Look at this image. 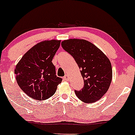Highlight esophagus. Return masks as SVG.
Segmentation results:
<instances>
[{"mask_svg": "<svg viewBox=\"0 0 135 135\" xmlns=\"http://www.w3.org/2000/svg\"><path fill=\"white\" fill-rule=\"evenodd\" d=\"M63 79H64V80H65V81H68V80H69V76H68V75H66V76H65L63 78Z\"/></svg>", "mask_w": 135, "mask_h": 135, "instance_id": "1", "label": "esophagus"}]
</instances>
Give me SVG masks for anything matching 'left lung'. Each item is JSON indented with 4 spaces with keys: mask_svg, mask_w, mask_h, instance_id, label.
<instances>
[{
    "mask_svg": "<svg viewBox=\"0 0 135 135\" xmlns=\"http://www.w3.org/2000/svg\"><path fill=\"white\" fill-rule=\"evenodd\" d=\"M61 46L76 60L84 79V86L75 91L85 103H94L108 91L112 79L111 63L108 57L91 42L85 39H70Z\"/></svg>",
    "mask_w": 135,
    "mask_h": 135,
    "instance_id": "left-lung-1",
    "label": "left lung"
}]
</instances>
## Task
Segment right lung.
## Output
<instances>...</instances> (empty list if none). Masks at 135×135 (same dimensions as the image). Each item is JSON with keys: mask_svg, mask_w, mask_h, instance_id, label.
I'll use <instances>...</instances> for the list:
<instances>
[{"mask_svg": "<svg viewBox=\"0 0 135 135\" xmlns=\"http://www.w3.org/2000/svg\"><path fill=\"white\" fill-rule=\"evenodd\" d=\"M61 40H45L37 43L20 59L15 68L16 80L23 92L31 98L44 100L56 92L62 79L55 75L52 59Z\"/></svg>", "mask_w": 135, "mask_h": 135, "instance_id": "add662e5", "label": "right lung"}]
</instances>
